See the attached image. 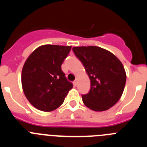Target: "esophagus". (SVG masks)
Returning a JSON list of instances; mask_svg holds the SVG:
<instances>
[{"mask_svg": "<svg viewBox=\"0 0 147 147\" xmlns=\"http://www.w3.org/2000/svg\"><path fill=\"white\" fill-rule=\"evenodd\" d=\"M73 84H74V86L76 87V85H77V81H76V80H75V81L73 82Z\"/></svg>", "mask_w": 147, "mask_h": 147, "instance_id": "obj_1", "label": "esophagus"}]
</instances>
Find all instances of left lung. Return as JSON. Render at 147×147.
<instances>
[{"label":"left lung","instance_id":"obj_1","mask_svg":"<svg viewBox=\"0 0 147 147\" xmlns=\"http://www.w3.org/2000/svg\"><path fill=\"white\" fill-rule=\"evenodd\" d=\"M73 51L85 67L90 90L82 95L83 103L94 111H105L117 103L126 84L125 70L113 53L98 46L74 47Z\"/></svg>","mask_w":147,"mask_h":147}]
</instances>
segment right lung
Here are the masks:
<instances>
[{
	"instance_id": "1",
	"label": "right lung",
	"mask_w": 147,
	"mask_h": 147,
	"mask_svg": "<svg viewBox=\"0 0 147 147\" xmlns=\"http://www.w3.org/2000/svg\"><path fill=\"white\" fill-rule=\"evenodd\" d=\"M71 46L43 45L35 49L23 65V90L35 108L50 112L61 106L72 83L67 80L61 65Z\"/></svg>"
}]
</instances>
